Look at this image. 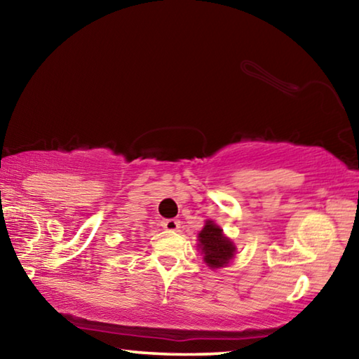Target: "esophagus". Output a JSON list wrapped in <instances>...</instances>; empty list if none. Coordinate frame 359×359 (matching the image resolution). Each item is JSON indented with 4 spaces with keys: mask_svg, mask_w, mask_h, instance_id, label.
Returning <instances> with one entry per match:
<instances>
[{
    "mask_svg": "<svg viewBox=\"0 0 359 359\" xmlns=\"http://www.w3.org/2000/svg\"><path fill=\"white\" fill-rule=\"evenodd\" d=\"M161 226L168 229V231H179L180 228V222L179 220H174V218H169V220H163L161 222Z\"/></svg>",
    "mask_w": 359,
    "mask_h": 359,
    "instance_id": "1",
    "label": "esophagus"
}]
</instances>
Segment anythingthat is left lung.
Segmentation results:
<instances>
[{
  "instance_id": "obj_1",
  "label": "left lung",
  "mask_w": 359,
  "mask_h": 359,
  "mask_svg": "<svg viewBox=\"0 0 359 359\" xmlns=\"http://www.w3.org/2000/svg\"><path fill=\"white\" fill-rule=\"evenodd\" d=\"M198 241V247L201 248V253L204 255L205 264L212 269L226 266L234 258L236 245L233 241L228 239L223 234V229L212 220L205 222L204 228L199 231Z\"/></svg>"
}]
</instances>
